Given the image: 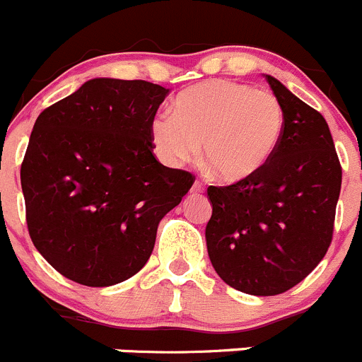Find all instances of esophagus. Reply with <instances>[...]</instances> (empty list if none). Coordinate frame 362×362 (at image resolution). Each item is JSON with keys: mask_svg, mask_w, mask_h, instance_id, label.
Returning a JSON list of instances; mask_svg holds the SVG:
<instances>
[{"mask_svg": "<svg viewBox=\"0 0 362 362\" xmlns=\"http://www.w3.org/2000/svg\"><path fill=\"white\" fill-rule=\"evenodd\" d=\"M204 189H206V186H204L202 182H200V181H195V182H193V186H192V193H197V195H200V193H204Z\"/></svg>", "mask_w": 362, "mask_h": 362, "instance_id": "obj_1", "label": "esophagus"}]
</instances>
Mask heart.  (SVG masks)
<instances>
[{
    "label": "heart",
    "mask_w": 362,
    "mask_h": 362,
    "mask_svg": "<svg viewBox=\"0 0 362 362\" xmlns=\"http://www.w3.org/2000/svg\"><path fill=\"white\" fill-rule=\"evenodd\" d=\"M285 110L267 91L234 81H207L174 100L173 114L151 121V141L167 165H181L199 153L207 174L221 182L255 176L280 146Z\"/></svg>",
    "instance_id": "1"
}]
</instances>
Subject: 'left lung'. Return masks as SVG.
I'll return each instance as SVG.
<instances>
[{"label": "left lung", "instance_id": "left-lung-1", "mask_svg": "<svg viewBox=\"0 0 362 362\" xmlns=\"http://www.w3.org/2000/svg\"><path fill=\"white\" fill-rule=\"evenodd\" d=\"M285 110V130L269 162L245 181L209 186L207 253L235 291L276 296L303 281L327 253L341 165L324 116L266 75Z\"/></svg>", "mask_w": 362, "mask_h": 362}]
</instances>
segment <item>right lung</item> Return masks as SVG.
<instances>
[{
	"mask_svg": "<svg viewBox=\"0 0 362 362\" xmlns=\"http://www.w3.org/2000/svg\"><path fill=\"white\" fill-rule=\"evenodd\" d=\"M169 89L91 78L35 121L21 165L30 238L58 273L86 287L146 266L158 223L195 176L153 153L151 121Z\"/></svg>",
	"mask_w": 362,
	"mask_h": 362,
	"instance_id": "1",
	"label": "right lung"
}]
</instances>
